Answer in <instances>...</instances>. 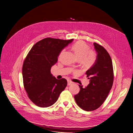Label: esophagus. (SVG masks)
<instances>
[{
	"label": "esophagus",
	"mask_w": 133,
	"mask_h": 133,
	"mask_svg": "<svg viewBox=\"0 0 133 133\" xmlns=\"http://www.w3.org/2000/svg\"><path fill=\"white\" fill-rule=\"evenodd\" d=\"M72 84V82H71L70 81H67V85H68V86Z\"/></svg>",
	"instance_id": "1"
}]
</instances>
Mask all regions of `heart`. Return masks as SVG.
Returning a JSON list of instances; mask_svg holds the SVG:
<instances>
[{"mask_svg": "<svg viewBox=\"0 0 133 133\" xmlns=\"http://www.w3.org/2000/svg\"><path fill=\"white\" fill-rule=\"evenodd\" d=\"M71 49L79 60L80 63L85 68L92 66L96 62L97 56L96 52L90 50L89 46L83 41H78L71 47ZM63 51L60 54V56Z\"/></svg>", "mask_w": 133, "mask_h": 133, "instance_id": "heart-1", "label": "heart"}]
</instances>
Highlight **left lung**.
Returning <instances> with one entry per match:
<instances>
[{"label":"left lung","mask_w":133,"mask_h":133,"mask_svg":"<svg viewBox=\"0 0 133 133\" xmlns=\"http://www.w3.org/2000/svg\"><path fill=\"white\" fill-rule=\"evenodd\" d=\"M94 46L97 53L96 60L86 72L90 83L85 88L79 85L80 91L74 96L78 106L86 111L97 109L103 104L114 81L112 63L109 54L99 44L94 43Z\"/></svg>","instance_id":"obj_1"}]
</instances>
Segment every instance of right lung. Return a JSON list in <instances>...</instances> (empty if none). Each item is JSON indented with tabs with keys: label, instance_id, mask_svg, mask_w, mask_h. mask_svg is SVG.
I'll return each mask as SVG.
<instances>
[{
	"label": "right lung",
	"instance_id": "add662e5",
	"mask_svg": "<svg viewBox=\"0 0 133 133\" xmlns=\"http://www.w3.org/2000/svg\"><path fill=\"white\" fill-rule=\"evenodd\" d=\"M72 41L46 38L36 43L27 54L22 68L23 83L28 97L36 105L51 106L67 86V80L56 79L50 69L61 51Z\"/></svg>",
	"mask_w": 133,
	"mask_h": 133
}]
</instances>
